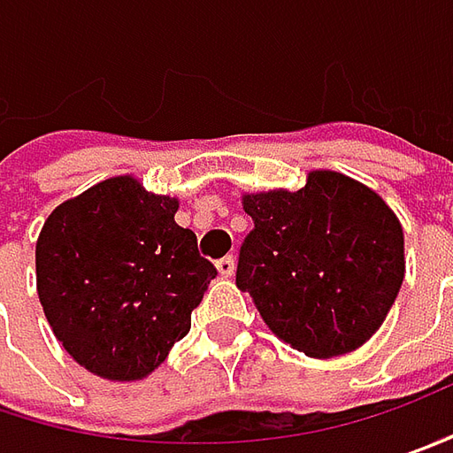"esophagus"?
I'll return each instance as SVG.
<instances>
[{
	"label": "esophagus",
	"instance_id": "esophagus-1",
	"mask_svg": "<svg viewBox=\"0 0 453 453\" xmlns=\"http://www.w3.org/2000/svg\"><path fill=\"white\" fill-rule=\"evenodd\" d=\"M215 265H218L220 276H230V273L235 271V258H233V256H223V258H220Z\"/></svg>",
	"mask_w": 453,
	"mask_h": 453
}]
</instances>
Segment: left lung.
Masks as SVG:
<instances>
[{"label": "left lung", "instance_id": "8db88e82", "mask_svg": "<svg viewBox=\"0 0 453 453\" xmlns=\"http://www.w3.org/2000/svg\"><path fill=\"white\" fill-rule=\"evenodd\" d=\"M253 227L238 250L235 284L264 322L309 357L367 342L403 284V227L360 182L311 172L296 192L246 195Z\"/></svg>", "mask_w": 453, "mask_h": 453}]
</instances>
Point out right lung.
I'll return each instance as SVG.
<instances>
[{"label":"right lung","instance_id":"right-lung-1","mask_svg":"<svg viewBox=\"0 0 453 453\" xmlns=\"http://www.w3.org/2000/svg\"><path fill=\"white\" fill-rule=\"evenodd\" d=\"M177 200L113 177L52 210L37 238V294L86 370L139 380L189 332L218 268L174 223Z\"/></svg>","mask_w":453,"mask_h":453}]
</instances>
